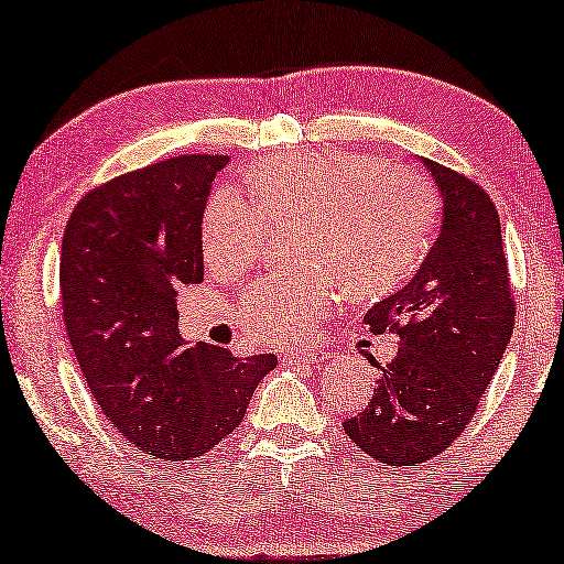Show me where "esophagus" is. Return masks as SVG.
I'll return each mask as SVG.
<instances>
[{
    "instance_id": "obj_1",
    "label": "esophagus",
    "mask_w": 564,
    "mask_h": 564,
    "mask_svg": "<svg viewBox=\"0 0 564 564\" xmlns=\"http://www.w3.org/2000/svg\"><path fill=\"white\" fill-rule=\"evenodd\" d=\"M282 366H319L327 360L325 350H282Z\"/></svg>"
}]
</instances>
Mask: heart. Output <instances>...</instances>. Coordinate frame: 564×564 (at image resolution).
Masks as SVG:
<instances>
[{
    "label": "heart",
    "mask_w": 564,
    "mask_h": 564,
    "mask_svg": "<svg viewBox=\"0 0 564 564\" xmlns=\"http://www.w3.org/2000/svg\"><path fill=\"white\" fill-rule=\"evenodd\" d=\"M257 202L219 188L202 221L204 259L239 274L262 252L267 224L307 219L305 262L319 270L264 276L245 292L241 327L259 340L297 343L330 315L343 288L352 297L393 290L426 252L436 198L419 173L386 169L352 151L297 153L249 176Z\"/></svg>",
    "instance_id": "b5f03b06"
}]
</instances>
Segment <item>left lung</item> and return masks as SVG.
I'll use <instances>...</instances> for the list:
<instances>
[{"instance_id": "1", "label": "left lung", "mask_w": 564, "mask_h": 564, "mask_svg": "<svg viewBox=\"0 0 564 564\" xmlns=\"http://www.w3.org/2000/svg\"><path fill=\"white\" fill-rule=\"evenodd\" d=\"M441 194V231L403 290L372 305L370 333L398 335L370 403L343 429L388 466H419L462 436L514 330L497 206L462 173L423 159Z\"/></svg>"}]
</instances>
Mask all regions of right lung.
<instances>
[{"instance_id": "1", "label": "right lung", "mask_w": 564, "mask_h": 564, "mask_svg": "<svg viewBox=\"0 0 564 564\" xmlns=\"http://www.w3.org/2000/svg\"><path fill=\"white\" fill-rule=\"evenodd\" d=\"M229 155H178L93 188L63 237L59 290L77 366L100 411L143 454L188 462L239 429L270 352L188 348L181 288L204 280L202 221Z\"/></svg>"}]
</instances>
